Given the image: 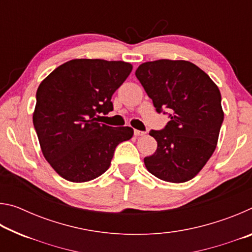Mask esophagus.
Segmentation results:
<instances>
[{"label":"esophagus","mask_w":252,"mask_h":252,"mask_svg":"<svg viewBox=\"0 0 252 252\" xmlns=\"http://www.w3.org/2000/svg\"><path fill=\"white\" fill-rule=\"evenodd\" d=\"M144 134H146V132L139 131V130H134V135H135V136H142V135H144Z\"/></svg>","instance_id":"obj_1"}]
</instances>
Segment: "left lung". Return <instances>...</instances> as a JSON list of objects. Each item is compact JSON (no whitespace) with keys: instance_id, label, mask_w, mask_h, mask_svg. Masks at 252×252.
Instances as JSON below:
<instances>
[{"instance_id":"obj_1","label":"left lung","mask_w":252,"mask_h":252,"mask_svg":"<svg viewBox=\"0 0 252 252\" xmlns=\"http://www.w3.org/2000/svg\"><path fill=\"white\" fill-rule=\"evenodd\" d=\"M158 112L169 109L163 130L150 131L158 148L144 158L148 171L182 183L201 171L215 152L223 121L221 94L206 72L185 60H157L135 71Z\"/></svg>"}]
</instances>
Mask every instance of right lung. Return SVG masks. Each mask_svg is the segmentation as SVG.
I'll return each instance as SVG.
<instances>
[{
    "instance_id": "right-lung-1",
    "label": "right lung",
    "mask_w": 252,
    "mask_h": 252,
    "mask_svg": "<svg viewBox=\"0 0 252 252\" xmlns=\"http://www.w3.org/2000/svg\"><path fill=\"white\" fill-rule=\"evenodd\" d=\"M132 64L100 59H74L46 76L36 91L33 112L40 147L59 176L87 182L109 169L119 143L130 140V126L112 127L99 114L113 110V93Z\"/></svg>"
}]
</instances>
